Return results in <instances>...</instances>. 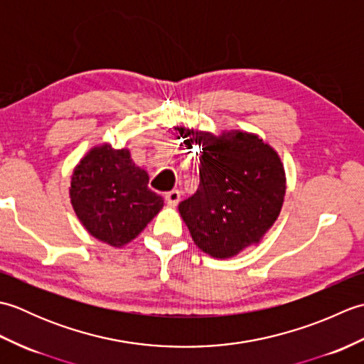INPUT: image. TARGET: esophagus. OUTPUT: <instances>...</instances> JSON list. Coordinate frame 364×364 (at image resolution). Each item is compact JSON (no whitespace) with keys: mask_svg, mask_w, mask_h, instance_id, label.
Returning a JSON list of instances; mask_svg holds the SVG:
<instances>
[{"mask_svg":"<svg viewBox=\"0 0 364 364\" xmlns=\"http://www.w3.org/2000/svg\"><path fill=\"white\" fill-rule=\"evenodd\" d=\"M164 198H166V202H167L168 205L175 206V205H178V202H180V198H181V192L178 191V189H173V191L167 192V194L164 196Z\"/></svg>","mask_w":364,"mask_h":364,"instance_id":"1","label":"esophagus"}]
</instances>
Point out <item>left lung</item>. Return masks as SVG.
<instances>
[{
    "instance_id": "left-lung-1",
    "label": "left lung",
    "mask_w": 364,
    "mask_h": 364,
    "mask_svg": "<svg viewBox=\"0 0 364 364\" xmlns=\"http://www.w3.org/2000/svg\"><path fill=\"white\" fill-rule=\"evenodd\" d=\"M200 151L197 192L178 205L196 245L214 258H231L258 244L280 214L286 178L280 158L257 134L178 128Z\"/></svg>"
}]
</instances>
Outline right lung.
Wrapping results in <instances>:
<instances>
[{
  "instance_id": "right-lung-1",
  "label": "right lung",
  "mask_w": 364,
  "mask_h": 364,
  "mask_svg": "<svg viewBox=\"0 0 364 364\" xmlns=\"http://www.w3.org/2000/svg\"><path fill=\"white\" fill-rule=\"evenodd\" d=\"M70 198L89 233L114 247L133 241L164 205L129 150H114L109 144L92 149L76 166Z\"/></svg>"
}]
</instances>
